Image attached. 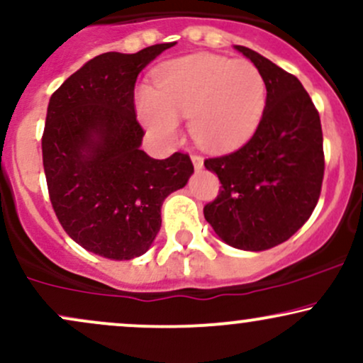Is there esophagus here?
Returning a JSON list of instances; mask_svg holds the SVG:
<instances>
[{
	"label": "esophagus",
	"mask_w": 363,
	"mask_h": 363,
	"mask_svg": "<svg viewBox=\"0 0 363 363\" xmlns=\"http://www.w3.org/2000/svg\"><path fill=\"white\" fill-rule=\"evenodd\" d=\"M191 160H193L196 170L203 169V157L201 155H196V153H194V155H191Z\"/></svg>",
	"instance_id": "1"
}]
</instances>
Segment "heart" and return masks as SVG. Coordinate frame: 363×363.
<instances>
[{
  "label": "heart",
  "instance_id": "b5f03b06",
  "mask_svg": "<svg viewBox=\"0 0 363 363\" xmlns=\"http://www.w3.org/2000/svg\"><path fill=\"white\" fill-rule=\"evenodd\" d=\"M266 107V82L256 65L216 54H193L162 66L155 90L138 91L141 121L152 135L174 140L179 118H189L199 147L228 152L247 141Z\"/></svg>",
  "mask_w": 363,
  "mask_h": 363
}]
</instances>
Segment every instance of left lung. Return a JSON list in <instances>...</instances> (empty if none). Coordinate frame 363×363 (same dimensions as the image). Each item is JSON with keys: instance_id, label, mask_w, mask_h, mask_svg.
Wrapping results in <instances>:
<instances>
[{"instance_id": "left-lung-1", "label": "left lung", "mask_w": 363, "mask_h": 363, "mask_svg": "<svg viewBox=\"0 0 363 363\" xmlns=\"http://www.w3.org/2000/svg\"><path fill=\"white\" fill-rule=\"evenodd\" d=\"M235 49L264 77L266 107L247 143L205 160L222 187L203 213L223 242L264 251L289 240L318 205L324 177L323 129L297 77L252 49Z\"/></svg>"}]
</instances>
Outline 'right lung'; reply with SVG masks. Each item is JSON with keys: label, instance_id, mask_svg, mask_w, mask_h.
<instances>
[{"label": "right lung", "instance_id": "1", "mask_svg": "<svg viewBox=\"0 0 363 363\" xmlns=\"http://www.w3.org/2000/svg\"><path fill=\"white\" fill-rule=\"evenodd\" d=\"M172 45L95 56L49 101L43 164L54 213L74 242L107 259L147 252L160 230L162 203L194 172L187 153L155 160L140 150L136 78Z\"/></svg>", "mask_w": 363, "mask_h": 363}]
</instances>
